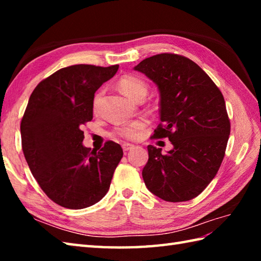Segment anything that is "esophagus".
Here are the masks:
<instances>
[{
    "mask_svg": "<svg viewBox=\"0 0 261 261\" xmlns=\"http://www.w3.org/2000/svg\"><path fill=\"white\" fill-rule=\"evenodd\" d=\"M134 147H135V145H132V143H129V142H124L123 145H122V148H123L124 151L130 150V149H132Z\"/></svg>",
    "mask_w": 261,
    "mask_h": 261,
    "instance_id": "1",
    "label": "esophagus"
}]
</instances>
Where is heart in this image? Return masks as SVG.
Listing matches in <instances>:
<instances>
[{"instance_id": "obj_1", "label": "heart", "mask_w": 261, "mask_h": 261, "mask_svg": "<svg viewBox=\"0 0 261 261\" xmlns=\"http://www.w3.org/2000/svg\"><path fill=\"white\" fill-rule=\"evenodd\" d=\"M119 87L122 93L125 94L127 97L135 99V101L140 96H146L148 93V87L146 83L140 77L135 75H125L121 77L119 81ZM98 97L99 95H96L95 99H94V108L96 107ZM146 125L147 120L139 119L116 127L115 132L116 135L126 138V139H138L142 135V131L146 127Z\"/></svg>"}]
</instances>
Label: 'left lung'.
<instances>
[{
    "mask_svg": "<svg viewBox=\"0 0 261 261\" xmlns=\"http://www.w3.org/2000/svg\"><path fill=\"white\" fill-rule=\"evenodd\" d=\"M135 70L159 90L162 123L153 138H168L174 147L164 154L149 145L142 178L164 201H190L206 188L222 164L230 136L224 97L197 64L180 55H154Z\"/></svg>",
    "mask_w": 261,
    "mask_h": 261,
    "instance_id": "1",
    "label": "left lung"
}]
</instances>
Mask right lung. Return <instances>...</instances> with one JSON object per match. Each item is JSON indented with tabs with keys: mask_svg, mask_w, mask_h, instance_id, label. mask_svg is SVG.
Segmentation results:
<instances>
[{
	"mask_svg": "<svg viewBox=\"0 0 261 261\" xmlns=\"http://www.w3.org/2000/svg\"><path fill=\"white\" fill-rule=\"evenodd\" d=\"M118 69L83 64L62 68L39 83L28 102L22 150L39 186L60 206L81 210L101 201L123 156L113 141L91 151L83 146L82 131L93 119L94 94Z\"/></svg>",
	"mask_w": 261,
	"mask_h": 261,
	"instance_id": "right-lung-1",
	"label": "right lung"
}]
</instances>
